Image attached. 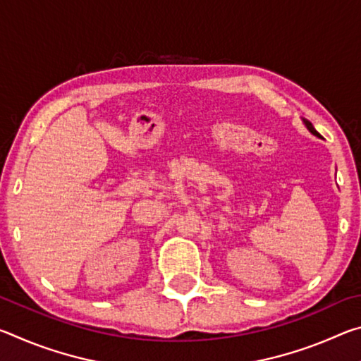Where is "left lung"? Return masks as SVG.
<instances>
[{
  "label": "left lung",
  "mask_w": 361,
  "mask_h": 361,
  "mask_svg": "<svg viewBox=\"0 0 361 361\" xmlns=\"http://www.w3.org/2000/svg\"><path fill=\"white\" fill-rule=\"evenodd\" d=\"M302 122H304V126L307 127V130L312 133V135H315V137H320V133L317 132L315 129H314V126H312V122H309V121H305V119H302Z\"/></svg>",
  "instance_id": "1"
}]
</instances>
